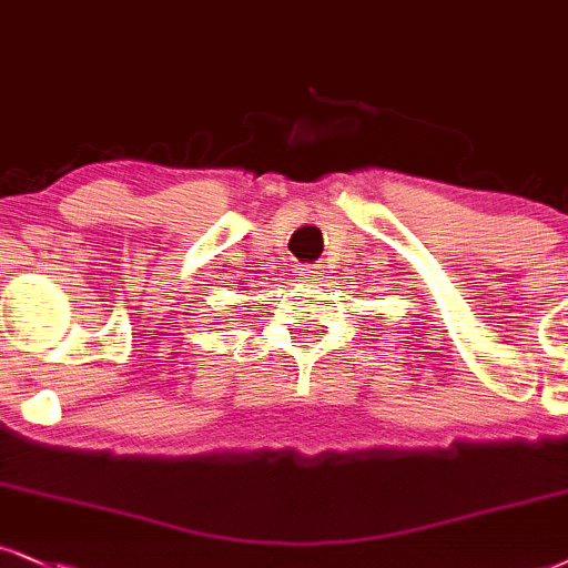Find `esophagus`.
I'll return each mask as SVG.
<instances>
[{
  "mask_svg": "<svg viewBox=\"0 0 568 568\" xmlns=\"http://www.w3.org/2000/svg\"><path fill=\"white\" fill-rule=\"evenodd\" d=\"M316 273H318V271H313L311 265H305V268L300 271V276H305V278H313V276H316Z\"/></svg>",
  "mask_w": 568,
  "mask_h": 568,
  "instance_id": "esophagus-1",
  "label": "esophagus"
}]
</instances>
